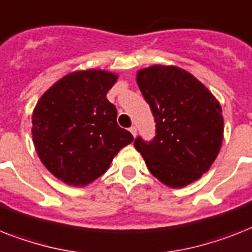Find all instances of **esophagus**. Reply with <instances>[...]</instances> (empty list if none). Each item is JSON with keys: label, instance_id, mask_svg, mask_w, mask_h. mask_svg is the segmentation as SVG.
Wrapping results in <instances>:
<instances>
[{"label": "esophagus", "instance_id": "esophagus-1", "mask_svg": "<svg viewBox=\"0 0 252 252\" xmlns=\"http://www.w3.org/2000/svg\"><path fill=\"white\" fill-rule=\"evenodd\" d=\"M129 132L132 133L133 137H136V134H137V128H136V126H130Z\"/></svg>", "mask_w": 252, "mask_h": 252}]
</instances>
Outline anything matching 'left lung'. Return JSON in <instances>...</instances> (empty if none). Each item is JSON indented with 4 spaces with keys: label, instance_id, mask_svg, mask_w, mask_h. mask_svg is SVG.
<instances>
[{
    "label": "left lung",
    "instance_id": "1",
    "mask_svg": "<svg viewBox=\"0 0 252 252\" xmlns=\"http://www.w3.org/2000/svg\"><path fill=\"white\" fill-rule=\"evenodd\" d=\"M136 81L157 123L154 140L134 141L151 175L173 189L199 180L224 138L219 101L197 77L177 66L146 67L137 72Z\"/></svg>",
    "mask_w": 252,
    "mask_h": 252
}]
</instances>
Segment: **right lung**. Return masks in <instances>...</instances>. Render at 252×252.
Instances as JSON below:
<instances>
[{
  "mask_svg": "<svg viewBox=\"0 0 252 252\" xmlns=\"http://www.w3.org/2000/svg\"><path fill=\"white\" fill-rule=\"evenodd\" d=\"M118 75L83 69L59 79L32 114V140L42 164L67 185L87 186L106 172L133 136L116 123L106 98Z\"/></svg>",
  "mask_w": 252,
  "mask_h": 252,
  "instance_id": "add662e5",
  "label": "right lung"
}]
</instances>
